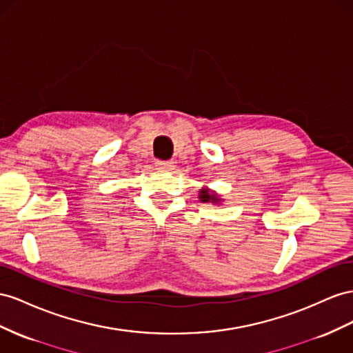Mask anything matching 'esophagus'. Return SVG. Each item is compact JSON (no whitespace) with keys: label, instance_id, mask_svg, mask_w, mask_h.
<instances>
[{"label":"esophagus","instance_id":"1","mask_svg":"<svg viewBox=\"0 0 353 353\" xmlns=\"http://www.w3.org/2000/svg\"><path fill=\"white\" fill-rule=\"evenodd\" d=\"M156 166L160 169H166V170H172L175 168L174 161H170V160H157Z\"/></svg>","mask_w":353,"mask_h":353}]
</instances>
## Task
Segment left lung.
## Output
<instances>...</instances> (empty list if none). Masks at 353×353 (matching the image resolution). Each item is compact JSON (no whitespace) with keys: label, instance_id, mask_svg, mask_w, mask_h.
Returning <instances> with one entry per match:
<instances>
[{"label":"left lung","instance_id":"8db88e82","mask_svg":"<svg viewBox=\"0 0 353 353\" xmlns=\"http://www.w3.org/2000/svg\"><path fill=\"white\" fill-rule=\"evenodd\" d=\"M199 199H200V202H203V203H208V202L220 203V202H221V199H218V196H216L215 193H211V192H209L208 188H202V190H200V196H199Z\"/></svg>","mask_w":353,"mask_h":353}]
</instances>
